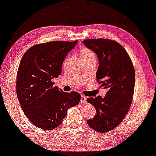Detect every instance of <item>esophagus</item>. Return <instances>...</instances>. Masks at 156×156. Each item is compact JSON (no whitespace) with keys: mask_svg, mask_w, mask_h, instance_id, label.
<instances>
[{"mask_svg":"<svg viewBox=\"0 0 156 156\" xmlns=\"http://www.w3.org/2000/svg\"><path fill=\"white\" fill-rule=\"evenodd\" d=\"M86 100H87V98L86 96H81V102H83V103H85V102H86Z\"/></svg>","mask_w":156,"mask_h":156,"instance_id":"34e87169","label":"esophagus"}]
</instances>
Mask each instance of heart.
Here are the masks:
<instances>
[{
    "instance_id": "heart-1",
    "label": "heart",
    "mask_w": 156,
    "mask_h": 156,
    "mask_svg": "<svg viewBox=\"0 0 156 156\" xmlns=\"http://www.w3.org/2000/svg\"><path fill=\"white\" fill-rule=\"evenodd\" d=\"M81 56L82 59H86V58H94L95 55L94 53L87 48H83L81 51Z\"/></svg>"
}]
</instances>
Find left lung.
<instances>
[{"mask_svg":"<svg viewBox=\"0 0 156 156\" xmlns=\"http://www.w3.org/2000/svg\"><path fill=\"white\" fill-rule=\"evenodd\" d=\"M83 43L97 55L96 80L108 90L104 98L98 96L87 99L96 111L94 117L87 123L96 132L107 133L121 124L130 109L134 90V69L127 51L115 41L87 39Z\"/></svg>","mask_w":156,"mask_h":156,"instance_id":"8db88e82","label":"left lung"}]
</instances>
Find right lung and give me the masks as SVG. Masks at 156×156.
I'll return each mask as SVG.
<instances>
[{"mask_svg": "<svg viewBox=\"0 0 156 156\" xmlns=\"http://www.w3.org/2000/svg\"><path fill=\"white\" fill-rule=\"evenodd\" d=\"M77 43V40L37 44L22 58L17 73V96L26 116L37 128H56L69 108L79 103V93L64 92L51 81L61 74L64 58Z\"/></svg>", "mask_w": 156, "mask_h": 156, "instance_id": "obj_1", "label": "right lung"}]
</instances>
